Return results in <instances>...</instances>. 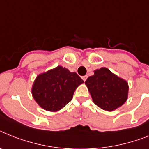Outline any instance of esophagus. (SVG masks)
Here are the masks:
<instances>
[{"mask_svg":"<svg viewBox=\"0 0 149 149\" xmlns=\"http://www.w3.org/2000/svg\"><path fill=\"white\" fill-rule=\"evenodd\" d=\"M87 77H88V76H87V75H86V76H83V77H82V79H83V81H86V80Z\"/></svg>","mask_w":149,"mask_h":149,"instance_id":"34e87169","label":"esophagus"}]
</instances>
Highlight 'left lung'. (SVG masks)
Listing matches in <instances>:
<instances>
[{
  "label": "left lung",
  "mask_w": 149,
  "mask_h": 149,
  "mask_svg": "<svg viewBox=\"0 0 149 149\" xmlns=\"http://www.w3.org/2000/svg\"><path fill=\"white\" fill-rule=\"evenodd\" d=\"M85 83L94 103L106 111L116 109L128 98V83L106 67L94 71Z\"/></svg>",
  "instance_id": "left-lung-1"
}]
</instances>
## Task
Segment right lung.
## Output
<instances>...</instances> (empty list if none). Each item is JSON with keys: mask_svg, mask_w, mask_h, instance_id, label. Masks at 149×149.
Wrapping results in <instances>:
<instances>
[{"mask_svg": "<svg viewBox=\"0 0 149 149\" xmlns=\"http://www.w3.org/2000/svg\"><path fill=\"white\" fill-rule=\"evenodd\" d=\"M83 83L77 72L58 66L37 76L32 87L33 97L43 109L56 112L70 102Z\"/></svg>", "mask_w": 149, "mask_h": 149, "instance_id": "1", "label": "right lung"}]
</instances>
